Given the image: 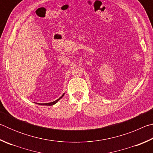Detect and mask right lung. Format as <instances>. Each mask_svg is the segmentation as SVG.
<instances>
[{"instance_id":"obj_1","label":"right lung","mask_w":153,"mask_h":153,"mask_svg":"<svg viewBox=\"0 0 153 153\" xmlns=\"http://www.w3.org/2000/svg\"><path fill=\"white\" fill-rule=\"evenodd\" d=\"M64 94H65V93H63V94L61 96V97H59L57 100H55V101H53V102H48V103H37V104H38V105H46V106H52V105H55L56 102H57L59 100L61 99V98H63V97L64 96Z\"/></svg>"}]
</instances>
